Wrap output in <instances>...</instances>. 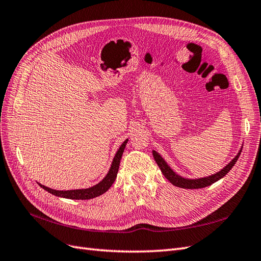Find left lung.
<instances>
[{"label": "left lung", "mask_w": 261, "mask_h": 261, "mask_svg": "<svg viewBox=\"0 0 261 261\" xmlns=\"http://www.w3.org/2000/svg\"><path fill=\"white\" fill-rule=\"evenodd\" d=\"M242 148H241V150L239 151V153L236 154V156L234 158V159L230 163L226 164V167H224L222 170L217 172L216 174H212L210 176L201 177V178H195V179L185 178V177L179 176L178 174H176V173L169 167L168 163L164 161L163 158L159 153H158L156 151H154V150H152V154H153V158H154L156 164L159 165L161 172L163 173V175L165 176V178L169 179L173 185L177 186V187H180V188H185V189H196V188H203V187L210 186L213 183H216L217 180L224 177L227 174V173L230 172V170L234 167V164L236 163V161H238L239 156H240V154L242 152Z\"/></svg>", "instance_id": "8db88e82"}]
</instances>
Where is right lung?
Returning <instances> with one entry per match:
<instances>
[{
	"label": "right lung",
	"instance_id": "right-lung-1",
	"mask_svg": "<svg viewBox=\"0 0 261 261\" xmlns=\"http://www.w3.org/2000/svg\"><path fill=\"white\" fill-rule=\"evenodd\" d=\"M127 141H128V139H126L124 143L121 145V147L118 148L115 156L113 158L111 168H110L108 174L97 185H94V186L89 187V188H85V189H72V191H55V189H52V188H49V187H46L44 185H41L40 183H38V184L40 185V187H42L44 191L49 192L50 194H52L54 196H58V197H62V198H67V199L85 200V199H91V198H94V197H98L102 194H105L108 191V189L112 186V184L114 183V180L116 178L118 168H120L121 158H122V154L124 152L125 146H126V144H127Z\"/></svg>",
	"mask_w": 261,
	"mask_h": 261
}]
</instances>
